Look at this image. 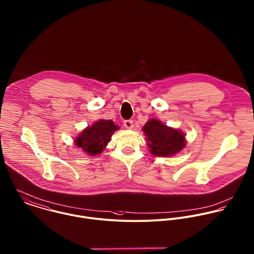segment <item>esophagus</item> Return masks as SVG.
<instances>
[{
  "instance_id": "34e87169",
  "label": "esophagus",
  "mask_w": 254,
  "mask_h": 254,
  "mask_svg": "<svg viewBox=\"0 0 254 254\" xmlns=\"http://www.w3.org/2000/svg\"><path fill=\"white\" fill-rule=\"evenodd\" d=\"M124 126L127 129H131L133 127V122L131 120H127V121H125L124 122Z\"/></svg>"
}]
</instances>
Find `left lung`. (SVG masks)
I'll list each match as a JSON object with an SVG mask.
<instances>
[{
    "label": "left lung",
    "instance_id": "obj_1",
    "mask_svg": "<svg viewBox=\"0 0 254 254\" xmlns=\"http://www.w3.org/2000/svg\"><path fill=\"white\" fill-rule=\"evenodd\" d=\"M150 153L158 157H170L182 151L187 144L186 134L178 128L168 127L157 119H150L143 126Z\"/></svg>",
    "mask_w": 254,
    "mask_h": 254
}]
</instances>
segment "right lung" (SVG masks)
Returning <instances> with one entry per match:
<instances>
[{"instance_id": "obj_1", "label": "right lung", "mask_w": 254, "mask_h": 254, "mask_svg": "<svg viewBox=\"0 0 254 254\" xmlns=\"http://www.w3.org/2000/svg\"><path fill=\"white\" fill-rule=\"evenodd\" d=\"M120 129L112 120H99L84 128L74 139V145L86 155L101 154L111 140L113 133Z\"/></svg>"}]
</instances>
